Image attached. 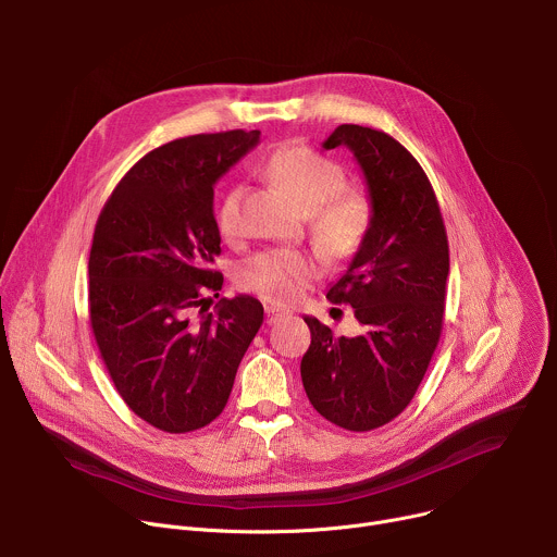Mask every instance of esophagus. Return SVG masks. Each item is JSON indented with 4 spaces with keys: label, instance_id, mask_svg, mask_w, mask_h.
Masks as SVG:
<instances>
[{
    "label": "esophagus",
    "instance_id": "obj_1",
    "mask_svg": "<svg viewBox=\"0 0 557 557\" xmlns=\"http://www.w3.org/2000/svg\"><path fill=\"white\" fill-rule=\"evenodd\" d=\"M286 314H288V310H282V308H275V306H267V324H275Z\"/></svg>",
    "mask_w": 557,
    "mask_h": 557
}]
</instances>
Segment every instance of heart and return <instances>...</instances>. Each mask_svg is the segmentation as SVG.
I'll return each instance as SVG.
<instances>
[{
  "label": "heart",
  "mask_w": 557,
  "mask_h": 557,
  "mask_svg": "<svg viewBox=\"0 0 557 557\" xmlns=\"http://www.w3.org/2000/svg\"><path fill=\"white\" fill-rule=\"evenodd\" d=\"M264 172L304 213H310V233L324 256L348 260L359 251L372 222V205L363 189L344 187L346 174L339 163L306 145H284L269 156ZM243 196V187L233 185L218 202L215 224L226 240L240 233ZM314 273L317 267L306 253L269 251L240 269V284L284 304Z\"/></svg>",
  "instance_id": "obj_1"
}]
</instances>
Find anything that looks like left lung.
<instances>
[{
  "mask_svg": "<svg viewBox=\"0 0 557 557\" xmlns=\"http://www.w3.org/2000/svg\"><path fill=\"white\" fill-rule=\"evenodd\" d=\"M348 147L363 172L372 222L326 297L350 304L357 337H335L304 317L310 348L301 383L312 408L350 432H370L412 401L443 331L449 247L434 189L417 158L389 134L339 125L326 149Z\"/></svg>",
  "mask_w": 557,
  "mask_h": 557,
  "instance_id": "obj_1",
  "label": "left lung"
}]
</instances>
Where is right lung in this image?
Listing matches in <instances>:
<instances>
[{
    "mask_svg": "<svg viewBox=\"0 0 557 557\" xmlns=\"http://www.w3.org/2000/svg\"><path fill=\"white\" fill-rule=\"evenodd\" d=\"M260 143L231 129L172 140L145 153L108 198L95 228L90 324L127 408L185 434L226 406L233 379L264 322L251 295L222 288L213 185Z\"/></svg>",
    "mask_w": 557,
    "mask_h": 557,
    "instance_id": "1",
    "label": "right lung"
}]
</instances>
